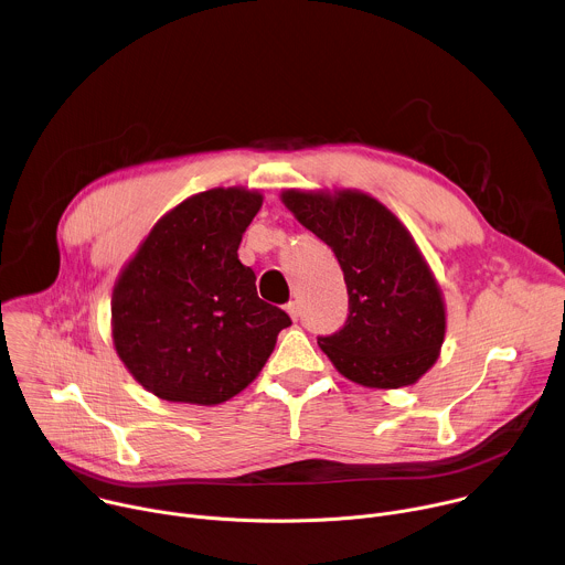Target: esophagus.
Segmentation results:
<instances>
[{
  "label": "esophagus",
  "mask_w": 565,
  "mask_h": 565,
  "mask_svg": "<svg viewBox=\"0 0 565 565\" xmlns=\"http://www.w3.org/2000/svg\"><path fill=\"white\" fill-rule=\"evenodd\" d=\"M286 310H288V315H290L292 319L299 317V303H297V301H288V303H286Z\"/></svg>",
  "instance_id": "1"
}]
</instances>
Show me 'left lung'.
<instances>
[{
	"label": "left lung",
	"instance_id": "8db88e82",
	"mask_svg": "<svg viewBox=\"0 0 565 565\" xmlns=\"http://www.w3.org/2000/svg\"><path fill=\"white\" fill-rule=\"evenodd\" d=\"M297 221L335 253L349 315L317 344L335 369L364 386L397 388L431 369L445 338L440 288L412 234L382 203L360 192L281 194Z\"/></svg>",
	"mask_w": 565,
	"mask_h": 565
}]
</instances>
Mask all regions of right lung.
I'll list each match as a JSON object with an SVG mask.
<instances>
[{"mask_svg":"<svg viewBox=\"0 0 565 565\" xmlns=\"http://www.w3.org/2000/svg\"><path fill=\"white\" fill-rule=\"evenodd\" d=\"M262 207L241 188L201 192L160 218L111 299L129 373L170 402L218 405L244 391L292 321L257 295L238 244Z\"/></svg>","mask_w":565,"mask_h":565,"instance_id":"right-lung-1","label":"right lung"}]
</instances>
